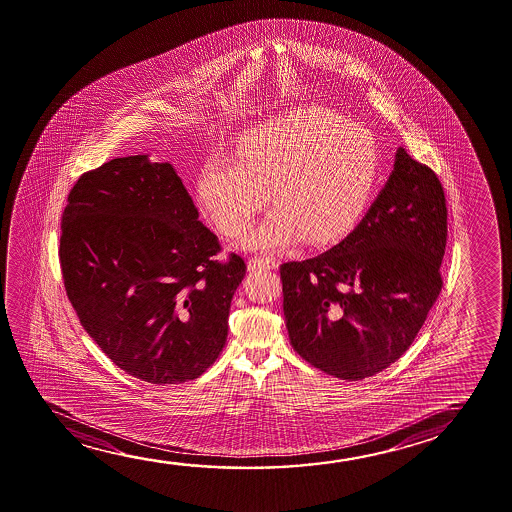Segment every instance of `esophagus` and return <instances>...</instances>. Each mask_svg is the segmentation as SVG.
Returning a JSON list of instances; mask_svg holds the SVG:
<instances>
[{"mask_svg":"<svg viewBox=\"0 0 512 512\" xmlns=\"http://www.w3.org/2000/svg\"><path fill=\"white\" fill-rule=\"evenodd\" d=\"M277 267V261L274 258H251L249 260V270H270Z\"/></svg>","mask_w":512,"mask_h":512,"instance_id":"34e87169","label":"esophagus"}]
</instances>
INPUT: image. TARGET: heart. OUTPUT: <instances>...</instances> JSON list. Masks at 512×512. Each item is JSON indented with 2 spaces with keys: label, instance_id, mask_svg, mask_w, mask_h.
I'll return each mask as SVG.
<instances>
[{
  "label": "heart",
  "instance_id": "b5f03b06",
  "mask_svg": "<svg viewBox=\"0 0 512 512\" xmlns=\"http://www.w3.org/2000/svg\"><path fill=\"white\" fill-rule=\"evenodd\" d=\"M379 172L374 135L321 105L289 110L247 131L235 159L214 156L198 189L217 228L237 237L270 196L274 209L244 238L277 249L300 233L309 242L337 237L358 219Z\"/></svg>",
  "mask_w": 512,
  "mask_h": 512
}]
</instances>
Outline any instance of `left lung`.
I'll list each match as a JSON object with an SVG mask.
<instances>
[{
	"mask_svg": "<svg viewBox=\"0 0 512 512\" xmlns=\"http://www.w3.org/2000/svg\"><path fill=\"white\" fill-rule=\"evenodd\" d=\"M446 240L439 177L400 147L386 186L347 237L309 260L282 263L293 349L344 381L388 368L439 296Z\"/></svg>",
	"mask_w": 512,
	"mask_h": 512,
	"instance_id": "obj_1",
	"label": "left lung"
}]
</instances>
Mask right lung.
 I'll return each mask as SVG.
<instances>
[{
  "instance_id": "right-lung-1",
  "label": "right lung",
  "mask_w": 512,
  "mask_h": 512,
  "mask_svg": "<svg viewBox=\"0 0 512 512\" xmlns=\"http://www.w3.org/2000/svg\"><path fill=\"white\" fill-rule=\"evenodd\" d=\"M217 252L173 166L144 154L80 175L61 217L59 263L80 324L151 384L193 381L223 351L247 267Z\"/></svg>"
}]
</instances>
